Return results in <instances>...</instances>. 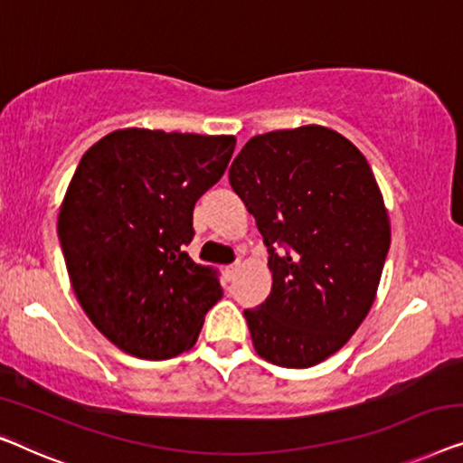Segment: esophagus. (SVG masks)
I'll use <instances>...</instances> for the list:
<instances>
[{
  "label": "esophagus",
  "instance_id": "esophagus-1",
  "mask_svg": "<svg viewBox=\"0 0 463 463\" xmlns=\"http://www.w3.org/2000/svg\"><path fill=\"white\" fill-rule=\"evenodd\" d=\"M239 269H241V262H234V264H231V266H226V269H224L226 279H234V277H237Z\"/></svg>",
  "mask_w": 463,
  "mask_h": 463
}]
</instances>
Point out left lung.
I'll list each match as a JSON object with an SVG mask.
<instances>
[{
  "label": "left lung",
  "mask_w": 463,
  "mask_h": 463,
  "mask_svg": "<svg viewBox=\"0 0 463 463\" xmlns=\"http://www.w3.org/2000/svg\"><path fill=\"white\" fill-rule=\"evenodd\" d=\"M229 178L270 253V296L245 310L253 348L279 367H315L354 335L377 296L390 218L375 175L335 129L302 126L253 136Z\"/></svg>",
  "instance_id": "obj_1"
}]
</instances>
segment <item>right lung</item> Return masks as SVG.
Returning a JSON list of instances; mask_svg holds the SVG:
<instances>
[{
    "label": "right lung",
    "mask_w": 463,
    "mask_h": 463,
    "mask_svg": "<svg viewBox=\"0 0 463 463\" xmlns=\"http://www.w3.org/2000/svg\"><path fill=\"white\" fill-rule=\"evenodd\" d=\"M234 136L115 129L83 153L58 212L75 298L123 353L164 361L191 350L222 298L194 264L193 210L222 178Z\"/></svg>",
    "instance_id": "1"
}]
</instances>
